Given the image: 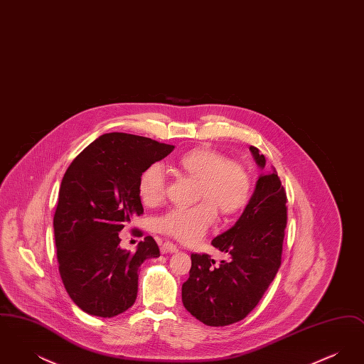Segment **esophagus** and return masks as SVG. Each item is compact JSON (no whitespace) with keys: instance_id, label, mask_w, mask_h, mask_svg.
<instances>
[{"instance_id":"obj_1","label":"esophagus","mask_w":364,"mask_h":364,"mask_svg":"<svg viewBox=\"0 0 364 364\" xmlns=\"http://www.w3.org/2000/svg\"><path fill=\"white\" fill-rule=\"evenodd\" d=\"M177 251V245L173 242H165L161 245V252L162 254H172Z\"/></svg>"}]
</instances>
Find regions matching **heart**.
<instances>
[{
	"label": "heart",
	"instance_id": "heart-1",
	"mask_svg": "<svg viewBox=\"0 0 364 364\" xmlns=\"http://www.w3.org/2000/svg\"><path fill=\"white\" fill-rule=\"evenodd\" d=\"M178 168L199 180L198 199L190 208H173L156 218L158 232L191 244L198 242L213 225L217 208L235 214L245 206L251 192V177L239 162L211 149H193L177 159ZM140 198L156 205L165 193V174L161 165L149 166L139 181Z\"/></svg>",
	"mask_w": 364,
	"mask_h": 364
}]
</instances>
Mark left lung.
Listing matches in <instances>:
<instances>
[{"label": "left lung", "mask_w": 364, "mask_h": 364, "mask_svg": "<svg viewBox=\"0 0 364 364\" xmlns=\"http://www.w3.org/2000/svg\"><path fill=\"white\" fill-rule=\"evenodd\" d=\"M250 150L263 169L264 156L254 146ZM287 210V192L276 169L260 174L242 217L211 242L229 259L215 263L208 254L191 255L181 294L192 316L208 326H226L257 307L281 266Z\"/></svg>", "instance_id": "left-lung-1"}]
</instances>
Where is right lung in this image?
Listing matches in <instances>:
<instances>
[{
    "label": "right lung",
    "mask_w": 364,
    "mask_h": 364,
    "mask_svg": "<svg viewBox=\"0 0 364 364\" xmlns=\"http://www.w3.org/2000/svg\"><path fill=\"white\" fill-rule=\"evenodd\" d=\"M174 146L122 132L105 134L76 156L63 177L54 213L58 270L73 303L112 318L138 296L139 266L159 257L151 236L136 252L120 247L119 232L143 214L139 181Z\"/></svg>",
    "instance_id": "1"
}]
</instances>
